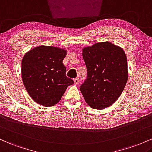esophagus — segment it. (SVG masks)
Masks as SVG:
<instances>
[{"label": "esophagus", "mask_w": 152, "mask_h": 152, "mask_svg": "<svg viewBox=\"0 0 152 152\" xmlns=\"http://www.w3.org/2000/svg\"><path fill=\"white\" fill-rule=\"evenodd\" d=\"M79 82H80V79L78 77H76L74 79L75 84H78V83H79Z\"/></svg>", "instance_id": "1"}]
</instances>
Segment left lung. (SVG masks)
<instances>
[{"instance_id":"left-lung-1","label":"left lung","mask_w":152,"mask_h":152,"mask_svg":"<svg viewBox=\"0 0 152 152\" xmlns=\"http://www.w3.org/2000/svg\"><path fill=\"white\" fill-rule=\"evenodd\" d=\"M83 57L87 78L80 90L92 108L111 105L121 95L128 80L127 58L124 49L110 42L85 47Z\"/></svg>"}]
</instances>
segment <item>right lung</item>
<instances>
[{
    "instance_id": "right-lung-1",
    "label": "right lung",
    "mask_w": 152,
    "mask_h": 152,
    "mask_svg": "<svg viewBox=\"0 0 152 152\" xmlns=\"http://www.w3.org/2000/svg\"><path fill=\"white\" fill-rule=\"evenodd\" d=\"M64 49L39 46L27 52L21 62L22 80L28 95L39 105L49 107L60 100L74 81L66 76Z\"/></svg>"
}]
</instances>
